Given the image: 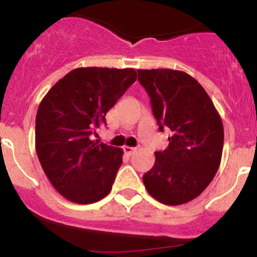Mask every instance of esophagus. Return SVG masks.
<instances>
[{
  "label": "esophagus",
  "mask_w": 257,
  "mask_h": 257,
  "mask_svg": "<svg viewBox=\"0 0 257 257\" xmlns=\"http://www.w3.org/2000/svg\"><path fill=\"white\" fill-rule=\"evenodd\" d=\"M123 150H124V153H125V154H126V155H132V154H133V153H134V152H136V148H132V147H126V145H125V147H124V148H123Z\"/></svg>",
  "instance_id": "esophagus-1"
}]
</instances>
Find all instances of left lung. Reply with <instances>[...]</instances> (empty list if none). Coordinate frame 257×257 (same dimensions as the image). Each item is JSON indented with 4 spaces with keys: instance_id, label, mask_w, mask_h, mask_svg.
<instances>
[{
    "instance_id": "left-lung-1",
    "label": "left lung",
    "mask_w": 257,
    "mask_h": 257,
    "mask_svg": "<svg viewBox=\"0 0 257 257\" xmlns=\"http://www.w3.org/2000/svg\"><path fill=\"white\" fill-rule=\"evenodd\" d=\"M159 131H172L169 145L155 152L143 175L148 193L165 205H181L200 195L220 167L224 147L221 118L200 83L175 69H138Z\"/></svg>"
}]
</instances>
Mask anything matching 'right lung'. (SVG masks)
Instances as JSON below:
<instances>
[{"label":"right lung","mask_w":257,"mask_h":257,"mask_svg":"<svg viewBox=\"0 0 257 257\" xmlns=\"http://www.w3.org/2000/svg\"><path fill=\"white\" fill-rule=\"evenodd\" d=\"M137 80L133 68L82 67L59 79L40 103L36 152L57 191L76 204L109 194L123 150L93 141L105 114Z\"/></svg>","instance_id":"obj_1"}]
</instances>
